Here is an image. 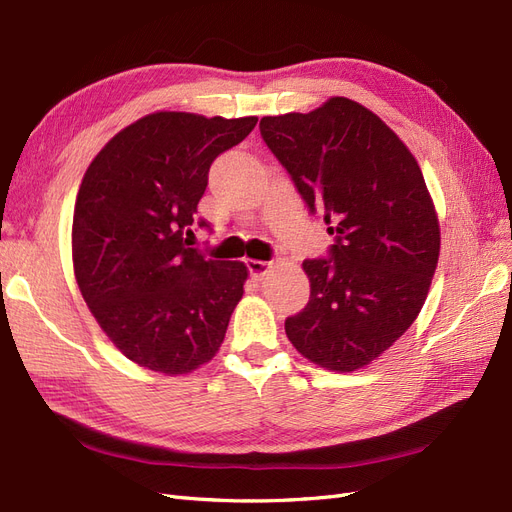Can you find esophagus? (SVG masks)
<instances>
[{"label": "esophagus", "mask_w": 512, "mask_h": 512, "mask_svg": "<svg viewBox=\"0 0 512 512\" xmlns=\"http://www.w3.org/2000/svg\"><path fill=\"white\" fill-rule=\"evenodd\" d=\"M245 267H247V271H250V275L254 277V280H262V277H265V273L271 269V262H265V260H245Z\"/></svg>", "instance_id": "esophagus-1"}]
</instances>
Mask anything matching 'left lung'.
Listing matches in <instances>:
<instances>
[{
  "label": "left lung",
  "mask_w": 512,
  "mask_h": 512,
  "mask_svg": "<svg viewBox=\"0 0 512 512\" xmlns=\"http://www.w3.org/2000/svg\"><path fill=\"white\" fill-rule=\"evenodd\" d=\"M260 136L335 237L327 256L303 260L309 301L286 318V335L320 367L359 369L408 331L438 265L440 226L421 168L348 98L262 117Z\"/></svg>",
  "instance_id": "1"
}]
</instances>
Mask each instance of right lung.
Instances as JSON below:
<instances>
[{
  "label": "right lung",
  "instance_id": "1",
  "mask_svg": "<svg viewBox=\"0 0 512 512\" xmlns=\"http://www.w3.org/2000/svg\"><path fill=\"white\" fill-rule=\"evenodd\" d=\"M256 117L153 113L115 134L76 196L72 260L102 331L130 361L188 374L220 350L243 297V262L213 260L185 237L209 168Z\"/></svg>",
  "mask_w": 512,
  "mask_h": 512
}]
</instances>
